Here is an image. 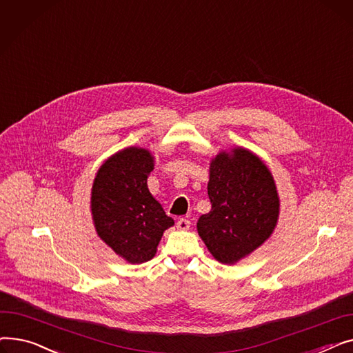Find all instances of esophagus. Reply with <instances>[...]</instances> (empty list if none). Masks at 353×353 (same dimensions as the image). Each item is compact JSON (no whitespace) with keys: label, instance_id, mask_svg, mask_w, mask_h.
<instances>
[{"label":"esophagus","instance_id":"obj_1","mask_svg":"<svg viewBox=\"0 0 353 353\" xmlns=\"http://www.w3.org/2000/svg\"><path fill=\"white\" fill-rule=\"evenodd\" d=\"M190 228V221L188 219H179L177 220V229L179 230H188Z\"/></svg>","mask_w":353,"mask_h":353}]
</instances>
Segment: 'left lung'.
<instances>
[{"instance_id":"left-lung-1","label":"left lung","mask_w":353,"mask_h":353,"mask_svg":"<svg viewBox=\"0 0 353 353\" xmlns=\"http://www.w3.org/2000/svg\"><path fill=\"white\" fill-rule=\"evenodd\" d=\"M212 210L197 232L216 261L233 265L262 246L279 217V196L268 165L248 148L221 152L210 161Z\"/></svg>"}]
</instances>
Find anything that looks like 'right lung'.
I'll return each instance as SVG.
<instances>
[{
    "label": "right lung",
    "mask_w": 353,
    "mask_h": 353,
    "mask_svg": "<svg viewBox=\"0 0 353 353\" xmlns=\"http://www.w3.org/2000/svg\"><path fill=\"white\" fill-rule=\"evenodd\" d=\"M152 153L127 147L108 157L91 189V214L97 234L128 263L154 257L163 232L174 225L147 188Z\"/></svg>",
    "instance_id": "add662e5"
}]
</instances>
